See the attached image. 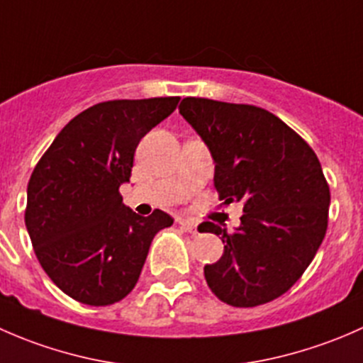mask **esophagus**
Instances as JSON below:
<instances>
[{"instance_id": "esophagus-1", "label": "esophagus", "mask_w": 363, "mask_h": 363, "mask_svg": "<svg viewBox=\"0 0 363 363\" xmlns=\"http://www.w3.org/2000/svg\"><path fill=\"white\" fill-rule=\"evenodd\" d=\"M177 223L181 225L182 230H186V232L189 233H196V221L195 219H189V218H179Z\"/></svg>"}]
</instances>
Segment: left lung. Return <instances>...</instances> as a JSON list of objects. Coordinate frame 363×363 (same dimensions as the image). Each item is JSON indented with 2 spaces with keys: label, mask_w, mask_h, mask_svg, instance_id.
Listing matches in <instances>:
<instances>
[{
  "label": "left lung",
  "mask_w": 363,
  "mask_h": 363,
  "mask_svg": "<svg viewBox=\"0 0 363 363\" xmlns=\"http://www.w3.org/2000/svg\"><path fill=\"white\" fill-rule=\"evenodd\" d=\"M181 116L214 160L225 203H242L233 232L203 221L225 251L203 267L212 294L233 307L270 302L300 279L328 226L330 189L318 156L286 123L255 105L184 98Z\"/></svg>",
  "instance_id": "obj_1"
}]
</instances>
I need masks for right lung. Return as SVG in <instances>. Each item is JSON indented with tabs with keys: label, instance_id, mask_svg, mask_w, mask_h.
<instances>
[{
	"label": "right lung",
	"instance_id": "right-lung-1",
	"mask_svg": "<svg viewBox=\"0 0 363 363\" xmlns=\"http://www.w3.org/2000/svg\"><path fill=\"white\" fill-rule=\"evenodd\" d=\"M179 96L112 100L86 108L60 131L28 182L26 228L40 265L77 302L111 306L140 277L152 239L174 219L144 218L123 203L135 149Z\"/></svg>",
	"mask_w": 363,
	"mask_h": 363
}]
</instances>
